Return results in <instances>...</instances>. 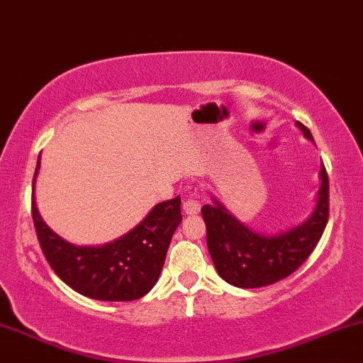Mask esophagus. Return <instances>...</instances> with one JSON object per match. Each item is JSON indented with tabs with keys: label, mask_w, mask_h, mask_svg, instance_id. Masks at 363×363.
<instances>
[{
	"label": "esophagus",
	"mask_w": 363,
	"mask_h": 363,
	"mask_svg": "<svg viewBox=\"0 0 363 363\" xmlns=\"http://www.w3.org/2000/svg\"><path fill=\"white\" fill-rule=\"evenodd\" d=\"M182 209H184L186 214H197L201 211V203L197 199V196L187 197V199L182 203Z\"/></svg>",
	"instance_id": "34e87169"
}]
</instances>
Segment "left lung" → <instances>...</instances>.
I'll use <instances>...</instances> for the list:
<instances>
[{"label":"left lung","instance_id":"left-lung-1","mask_svg":"<svg viewBox=\"0 0 363 363\" xmlns=\"http://www.w3.org/2000/svg\"><path fill=\"white\" fill-rule=\"evenodd\" d=\"M296 125L313 139L308 127ZM322 186L313 214L301 226L278 236H263L241 224L221 203L214 201L201 209L206 240L213 263L224 281L238 288H261L296 272L313 253L328 223V174L320 169Z\"/></svg>","mask_w":363,"mask_h":363}]
</instances>
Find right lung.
I'll return each mask as SVG.
<instances>
[{"mask_svg":"<svg viewBox=\"0 0 363 363\" xmlns=\"http://www.w3.org/2000/svg\"><path fill=\"white\" fill-rule=\"evenodd\" d=\"M40 157L33 176V186ZM31 216L41 251L72 290L102 301H132L157 283L172 235L182 221L181 197L159 203L139 226L104 246H73L55 235L36 211Z\"/></svg>","mask_w":363,"mask_h":363,"instance_id":"right-lung-1","label":"right lung"}]
</instances>
